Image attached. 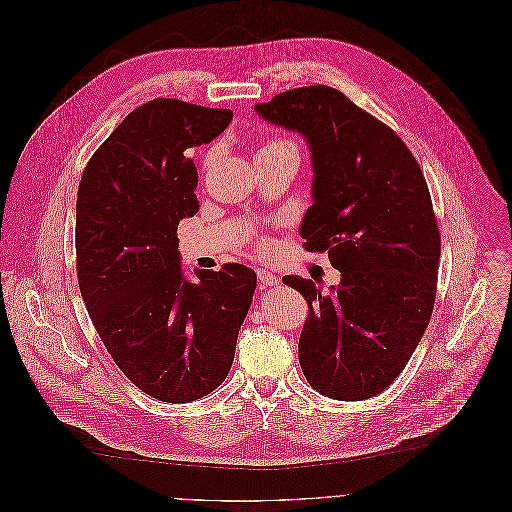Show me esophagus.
Returning a JSON list of instances; mask_svg holds the SVG:
<instances>
[{
	"label": "esophagus",
	"instance_id": "1",
	"mask_svg": "<svg viewBox=\"0 0 512 512\" xmlns=\"http://www.w3.org/2000/svg\"><path fill=\"white\" fill-rule=\"evenodd\" d=\"M258 283H260V287H273V285H279L281 279L266 268H258Z\"/></svg>",
	"mask_w": 512,
	"mask_h": 512
}]
</instances>
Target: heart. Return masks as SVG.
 <instances>
[{"label": "heart", "instance_id": "1", "mask_svg": "<svg viewBox=\"0 0 512 512\" xmlns=\"http://www.w3.org/2000/svg\"><path fill=\"white\" fill-rule=\"evenodd\" d=\"M279 142H287V140H277V142H273V144H279ZM270 146V144H268Z\"/></svg>", "mask_w": 512, "mask_h": 512}]
</instances>
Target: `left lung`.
<instances>
[{
    "instance_id": "8db88e82",
    "label": "left lung",
    "mask_w": 512,
    "mask_h": 512,
    "mask_svg": "<svg viewBox=\"0 0 512 512\" xmlns=\"http://www.w3.org/2000/svg\"><path fill=\"white\" fill-rule=\"evenodd\" d=\"M254 111L306 140L312 206L299 235L341 273L328 293L312 279H283L310 304L299 366L330 399H370L407 366L434 310L440 235L424 173L403 140L341 90L293 88Z\"/></svg>"
}]
</instances>
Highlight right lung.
<instances>
[{"label":"right lung","instance_id":"right-lung-1","mask_svg":"<svg viewBox=\"0 0 512 512\" xmlns=\"http://www.w3.org/2000/svg\"><path fill=\"white\" fill-rule=\"evenodd\" d=\"M233 119L155 99L134 109L88 161L76 200L78 285L113 362L165 403L206 397L227 378L256 291L244 264L182 268L177 225L198 213L194 148Z\"/></svg>","mask_w":512,"mask_h":512}]
</instances>
